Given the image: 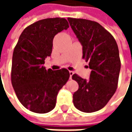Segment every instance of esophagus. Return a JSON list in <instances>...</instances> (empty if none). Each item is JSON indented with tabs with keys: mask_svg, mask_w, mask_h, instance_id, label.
<instances>
[{
	"mask_svg": "<svg viewBox=\"0 0 132 132\" xmlns=\"http://www.w3.org/2000/svg\"><path fill=\"white\" fill-rule=\"evenodd\" d=\"M69 73H70V79H72V76L74 74V72L69 71Z\"/></svg>",
	"mask_w": 132,
	"mask_h": 132,
	"instance_id": "34e87169",
	"label": "esophagus"
}]
</instances>
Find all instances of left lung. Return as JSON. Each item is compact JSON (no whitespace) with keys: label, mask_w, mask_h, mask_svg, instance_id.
I'll use <instances>...</instances> for the list:
<instances>
[{"label":"left lung","mask_w":132,"mask_h":132,"mask_svg":"<svg viewBox=\"0 0 132 132\" xmlns=\"http://www.w3.org/2000/svg\"><path fill=\"white\" fill-rule=\"evenodd\" d=\"M69 24L83 46V59L91 69L86 80L73 74L78 83L73 95V105L83 112H93L105 107L116 91L121 61L113 36L97 22L68 18Z\"/></svg>","instance_id":"8db88e82"}]
</instances>
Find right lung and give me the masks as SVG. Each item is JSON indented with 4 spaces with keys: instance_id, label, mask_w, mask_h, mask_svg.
Instances as JSON below:
<instances>
[{
    "instance_id": "add662e5",
    "label": "right lung",
    "mask_w": 132,
    "mask_h": 132,
    "mask_svg": "<svg viewBox=\"0 0 132 132\" xmlns=\"http://www.w3.org/2000/svg\"><path fill=\"white\" fill-rule=\"evenodd\" d=\"M69 27L65 18H46L27 26L14 49L11 82L19 101L36 113H47L56 106L59 90L70 76L66 69L52 71L43 66L52 52L54 36Z\"/></svg>"
}]
</instances>
